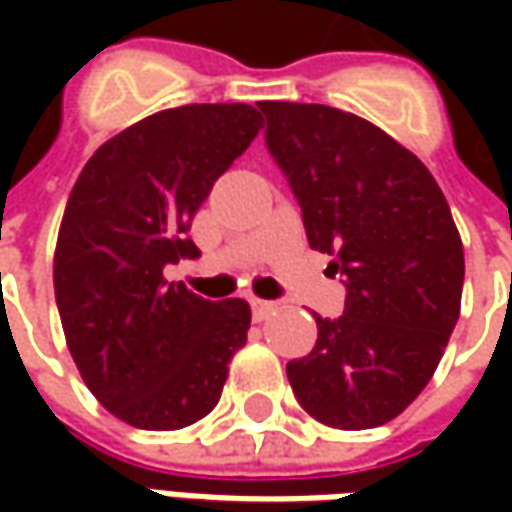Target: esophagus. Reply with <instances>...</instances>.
I'll return each instance as SVG.
<instances>
[{"instance_id":"1","label":"esophagus","mask_w":512,"mask_h":512,"mask_svg":"<svg viewBox=\"0 0 512 512\" xmlns=\"http://www.w3.org/2000/svg\"><path fill=\"white\" fill-rule=\"evenodd\" d=\"M250 310H253L256 322H265L267 316L276 310V302H270V299H250Z\"/></svg>"}]
</instances>
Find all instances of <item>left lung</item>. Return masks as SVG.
Listing matches in <instances>:
<instances>
[{
    "mask_svg": "<svg viewBox=\"0 0 512 512\" xmlns=\"http://www.w3.org/2000/svg\"><path fill=\"white\" fill-rule=\"evenodd\" d=\"M259 108L307 242L344 285L342 316H316V347L287 362L290 387L327 427H379L422 393L459 322V230L430 170L382 128L327 105Z\"/></svg>",
    "mask_w": 512,
    "mask_h": 512,
    "instance_id": "left-lung-1",
    "label": "left lung"
}]
</instances>
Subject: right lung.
Listing matches in <instances>:
<instances>
[{
    "instance_id": "right-lung-1",
    "label": "right lung",
    "mask_w": 512,
    "mask_h": 512,
    "mask_svg": "<svg viewBox=\"0 0 512 512\" xmlns=\"http://www.w3.org/2000/svg\"><path fill=\"white\" fill-rule=\"evenodd\" d=\"M259 128L250 105L162 110L105 142L70 190L53 259L56 307L90 393L133 427L199 422L245 347V299L210 302L162 270L199 256L190 222Z\"/></svg>"
}]
</instances>
